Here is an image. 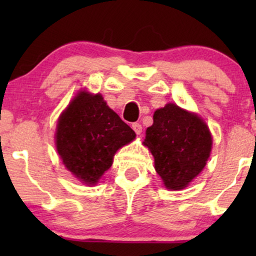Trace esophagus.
<instances>
[{
    "label": "esophagus",
    "instance_id": "obj_1",
    "mask_svg": "<svg viewBox=\"0 0 256 256\" xmlns=\"http://www.w3.org/2000/svg\"><path fill=\"white\" fill-rule=\"evenodd\" d=\"M132 128H134V131L136 132L137 134H142V125H140V122H134V124H132Z\"/></svg>",
    "mask_w": 256,
    "mask_h": 256
}]
</instances>
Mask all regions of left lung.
I'll list each match as a JSON object with an SVG mask.
<instances>
[{
  "label": "left lung",
  "instance_id": "1",
  "mask_svg": "<svg viewBox=\"0 0 256 256\" xmlns=\"http://www.w3.org/2000/svg\"><path fill=\"white\" fill-rule=\"evenodd\" d=\"M146 128L144 146L155 170L170 190H182L204 168L212 150V134L198 114L167 104L156 110Z\"/></svg>",
  "mask_w": 256,
  "mask_h": 256
}]
</instances>
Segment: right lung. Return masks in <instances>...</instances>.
Returning a JSON list of instances; mask_svg holds the SVG:
<instances>
[{
    "mask_svg": "<svg viewBox=\"0 0 256 256\" xmlns=\"http://www.w3.org/2000/svg\"><path fill=\"white\" fill-rule=\"evenodd\" d=\"M134 137L102 95L84 90L58 118L55 143L64 167L82 183L94 185L112 166L116 150Z\"/></svg>",
    "mask_w": 256,
    "mask_h": 256,
    "instance_id": "right-lung-1",
    "label": "right lung"
}]
</instances>
